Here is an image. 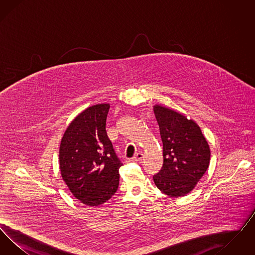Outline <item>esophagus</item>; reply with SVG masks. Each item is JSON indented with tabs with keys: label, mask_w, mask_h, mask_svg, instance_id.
I'll list each match as a JSON object with an SVG mask.
<instances>
[{
	"label": "esophagus",
	"mask_w": 255,
	"mask_h": 255,
	"mask_svg": "<svg viewBox=\"0 0 255 255\" xmlns=\"http://www.w3.org/2000/svg\"><path fill=\"white\" fill-rule=\"evenodd\" d=\"M143 158V154L141 153V152H138V153H136L134 156H133V160H135V161H139V160H141Z\"/></svg>",
	"instance_id": "obj_1"
}]
</instances>
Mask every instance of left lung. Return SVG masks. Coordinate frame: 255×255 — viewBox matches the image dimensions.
Instances as JSON below:
<instances>
[{
  "mask_svg": "<svg viewBox=\"0 0 255 255\" xmlns=\"http://www.w3.org/2000/svg\"><path fill=\"white\" fill-rule=\"evenodd\" d=\"M154 113L163 146V164L153 176L154 182L162 193L182 197L206 173L210 149L196 122L159 105L154 106Z\"/></svg>",
  "mask_w": 255,
  "mask_h": 255,
  "instance_id": "1",
  "label": "left lung"
}]
</instances>
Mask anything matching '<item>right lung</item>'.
Segmentation results:
<instances>
[{
  "instance_id": "obj_1",
  "label": "right lung",
  "mask_w": 255,
  "mask_h": 255,
  "mask_svg": "<svg viewBox=\"0 0 255 255\" xmlns=\"http://www.w3.org/2000/svg\"><path fill=\"white\" fill-rule=\"evenodd\" d=\"M109 109V104H97L84 110L61 140V176L73 196L87 206L102 205L120 184L122 161L106 132Z\"/></svg>"
}]
</instances>
